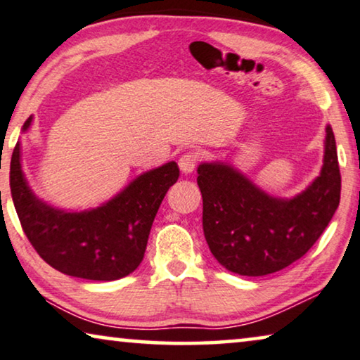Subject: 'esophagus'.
I'll list each match as a JSON object with an SVG mask.
<instances>
[{
    "mask_svg": "<svg viewBox=\"0 0 360 360\" xmlns=\"http://www.w3.org/2000/svg\"><path fill=\"white\" fill-rule=\"evenodd\" d=\"M198 158H200V153H198V152H186V153H182L181 157H179V160H178V165H179V168H181L182 173H184V174L192 173V171L195 169L197 163H198Z\"/></svg>",
    "mask_w": 360,
    "mask_h": 360,
    "instance_id": "esophagus-1",
    "label": "esophagus"
}]
</instances>
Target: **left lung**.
Listing matches in <instances>:
<instances>
[{
	"instance_id": "obj_1",
	"label": "left lung",
	"mask_w": 360,
	"mask_h": 360,
	"mask_svg": "<svg viewBox=\"0 0 360 360\" xmlns=\"http://www.w3.org/2000/svg\"><path fill=\"white\" fill-rule=\"evenodd\" d=\"M203 234L219 264L243 276L280 271L305 255L328 226L341 195V174L331 126H326L320 176L292 198L265 194L224 163H202Z\"/></svg>"
}]
</instances>
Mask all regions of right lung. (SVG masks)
Masks as SVG:
<instances>
[{"label":"right lung","instance_id":"add662e5","mask_svg":"<svg viewBox=\"0 0 360 360\" xmlns=\"http://www.w3.org/2000/svg\"><path fill=\"white\" fill-rule=\"evenodd\" d=\"M32 116L24 122L27 131ZM179 168L169 162L134 179L101 207L63 212L37 198L20 168V143L11 158V195L22 229L43 260L64 275L94 281L127 276L141 265L155 214Z\"/></svg>","mask_w":360,"mask_h":360}]
</instances>
